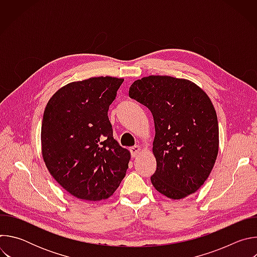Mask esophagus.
<instances>
[{
    "label": "esophagus",
    "mask_w": 257,
    "mask_h": 257,
    "mask_svg": "<svg viewBox=\"0 0 257 257\" xmlns=\"http://www.w3.org/2000/svg\"><path fill=\"white\" fill-rule=\"evenodd\" d=\"M130 152H131L132 158H136V157H138L141 154L142 150H141V148H140L139 145H134V146H132V148L130 149Z\"/></svg>",
    "instance_id": "1"
}]
</instances>
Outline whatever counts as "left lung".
Wrapping results in <instances>:
<instances>
[{
    "label": "left lung",
    "instance_id": "obj_1",
    "mask_svg": "<svg viewBox=\"0 0 257 257\" xmlns=\"http://www.w3.org/2000/svg\"><path fill=\"white\" fill-rule=\"evenodd\" d=\"M129 96L154 117V187L171 199L196 192L218 153L217 117L208 95L190 80L152 75L134 81Z\"/></svg>",
    "mask_w": 257,
    "mask_h": 257
}]
</instances>
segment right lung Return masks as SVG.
<instances>
[{"label": "right lung", "mask_w": 257, "mask_h": 257, "mask_svg": "<svg viewBox=\"0 0 257 257\" xmlns=\"http://www.w3.org/2000/svg\"><path fill=\"white\" fill-rule=\"evenodd\" d=\"M124 79L91 77L68 83L49 100L42 123V154L59 184L79 199L98 201L116 191L130 152L114 139L108 106Z\"/></svg>", "instance_id": "add662e5"}]
</instances>
